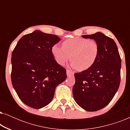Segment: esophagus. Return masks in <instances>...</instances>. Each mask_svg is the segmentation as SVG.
<instances>
[{
  "label": "esophagus",
  "instance_id": "esophagus-1",
  "mask_svg": "<svg viewBox=\"0 0 130 130\" xmlns=\"http://www.w3.org/2000/svg\"><path fill=\"white\" fill-rule=\"evenodd\" d=\"M66 73H67V76H72L74 75V73L72 72V71L69 70H66Z\"/></svg>",
  "mask_w": 130,
  "mask_h": 130
}]
</instances>
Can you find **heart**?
I'll return each instance as SVG.
<instances>
[{"label":"heart","mask_w":130,"mask_h":130,"mask_svg":"<svg viewBox=\"0 0 130 130\" xmlns=\"http://www.w3.org/2000/svg\"><path fill=\"white\" fill-rule=\"evenodd\" d=\"M61 47L54 45L51 48V53L56 63L62 66L70 58V67L81 72L93 66L99 57L98 44L88 38L67 39L62 42Z\"/></svg>","instance_id":"heart-1"}]
</instances>
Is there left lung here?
Returning <instances> with one entry per match:
<instances>
[{
    "mask_svg": "<svg viewBox=\"0 0 130 130\" xmlns=\"http://www.w3.org/2000/svg\"><path fill=\"white\" fill-rule=\"evenodd\" d=\"M98 44L97 61L88 70L74 74L73 95L76 102L88 111L105 107L114 96L120 84L121 60L117 44L104 34L82 35Z\"/></svg>",
    "mask_w": 130,
    "mask_h": 130,
    "instance_id": "1",
    "label": "left lung"
}]
</instances>
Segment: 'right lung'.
I'll return each instance as SVG.
<instances>
[{"label": "right lung", "instance_id": "obj_1", "mask_svg": "<svg viewBox=\"0 0 130 130\" xmlns=\"http://www.w3.org/2000/svg\"><path fill=\"white\" fill-rule=\"evenodd\" d=\"M60 38L40 31L25 35L12 54L11 80L22 102L35 109L51 102L57 86L67 78L66 70L56 63L51 48Z\"/></svg>", "mask_w": 130, "mask_h": 130}]
</instances>
